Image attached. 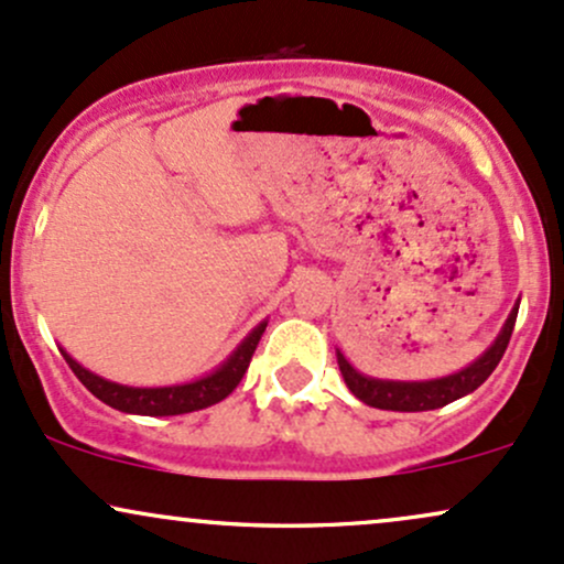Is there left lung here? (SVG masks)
Segmentation results:
<instances>
[{
    "label": "left lung",
    "mask_w": 564,
    "mask_h": 564,
    "mask_svg": "<svg viewBox=\"0 0 564 564\" xmlns=\"http://www.w3.org/2000/svg\"><path fill=\"white\" fill-rule=\"evenodd\" d=\"M517 310H520V302L511 307L507 323H503L501 334L496 336V341L490 345L475 364L462 368L458 373H451V377L432 379V381H390V379H373L364 377L360 371H355L352 366L347 364L345 355L336 349V360H339V371L345 377V384L349 392L358 400H364L366 405L381 408V411H435V408H443L453 403V400L464 398V394L475 392L477 387L482 384L490 373L496 371L498 360L507 352V345L511 339V332H514Z\"/></svg>",
    "instance_id": "8db88e82"
}]
</instances>
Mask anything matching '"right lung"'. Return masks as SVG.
Wrapping results in <instances>:
<instances>
[{"mask_svg":"<svg viewBox=\"0 0 564 564\" xmlns=\"http://www.w3.org/2000/svg\"><path fill=\"white\" fill-rule=\"evenodd\" d=\"M264 326L268 323H260L246 339L232 349V355L225 360L217 371L206 373L196 381H187V384H174V387H127L116 384V381H108L97 373L87 371V368L76 364L74 358L61 349L70 371L76 373V379L87 387L89 392L95 394L97 400H102L106 405L116 408V411L124 413H140V416H177V413H191L200 411V408H209L225 400L228 394L236 390L238 381L243 379L246 368L251 364V355H254L257 345H260Z\"/></svg>","mask_w":564,"mask_h":564,"instance_id":"right-lung-1","label":"right lung"}]
</instances>
